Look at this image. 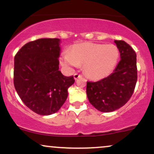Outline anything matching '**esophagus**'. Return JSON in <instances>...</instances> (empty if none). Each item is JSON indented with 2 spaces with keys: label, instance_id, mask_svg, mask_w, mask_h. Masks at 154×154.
Here are the masks:
<instances>
[{
  "label": "esophagus",
  "instance_id": "1",
  "mask_svg": "<svg viewBox=\"0 0 154 154\" xmlns=\"http://www.w3.org/2000/svg\"><path fill=\"white\" fill-rule=\"evenodd\" d=\"M80 77H81V75H79V74H77V73H75V75H74V79H75V80H77V79Z\"/></svg>",
  "mask_w": 154,
  "mask_h": 154
}]
</instances>
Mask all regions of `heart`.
<instances>
[{
    "label": "heart",
    "mask_w": 154,
    "mask_h": 154,
    "mask_svg": "<svg viewBox=\"0 0 154 154\" xmlns=\"http://www.w3.org/2000/svg\"><path fill=\"white\" fill-rule=\"evenodd\" d=\"M119 52L114 45L91 42L75 44L61 58V64L73 67L83 64L85 75L93 80H100L110 75L119 59Z\"/></svg>",
    "instance_id": "heart-1"
}]
</instances>
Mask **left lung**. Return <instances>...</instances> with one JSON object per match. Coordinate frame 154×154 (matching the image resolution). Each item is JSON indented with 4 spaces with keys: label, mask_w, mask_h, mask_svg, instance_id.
Listing matches in <instances>:
<instances>
[{
    "label": "left lung",
    "mask_w": 154,
    "mask_h": 154,
    "mask_svg": "<svg viewBox=\"0 0 154 154\" xmlns=\"http://www.w3.org/2000/svg\"><path fill=\"white\" fill-rule=\"evenodd\" d=\"M121 60L113 73L98 82H88L86 93L90 103L101 112H111L130 100L137 82V56L123 40H114Z\"/></svg>",
    "instance_id": "obj_1"
}]
</instances>
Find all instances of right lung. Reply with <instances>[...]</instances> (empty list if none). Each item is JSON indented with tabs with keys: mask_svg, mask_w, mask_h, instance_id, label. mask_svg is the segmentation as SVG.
<instances>
[{
	"mask_svg": "<svg viewBox=\"0 0 154 154\" xmlns=\"http://www.w3.org/2000/svg\"><path fill=\"white\" fill-rule=\"evenodd\" d=\"M61 40L41 38L25 44L14 57V84L23 103L40 115L57 112L66 101L73 76L59 71Z\"/></svg>",
	"mask_w": 154,
	"mask_h": 154,
	"instance_id": "right-lung-1",
	"label": "right lung"
}]
</instances>
